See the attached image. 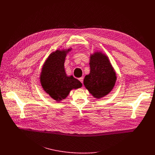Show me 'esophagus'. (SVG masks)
<instances>
[{
	"instance_id": "1",
	"label": "esophagus",
	"mask_w": 155,
	"mask_h": 155,
	"mask_svg": "<svg viewBox=\"0 0 155 155\" xmlns=\"http://www.w3.org/2000/svg\"><path fill=\"white\" fill-rule=\"evenodd\" d=\"M79 80L80 81V82L83 84V77H81L79 78Z\"/></svg>"
}]
</instances>
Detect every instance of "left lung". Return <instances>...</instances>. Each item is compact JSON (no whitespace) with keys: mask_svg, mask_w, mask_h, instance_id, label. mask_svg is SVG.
Instances as JSON below:
<instances>
[{"mask_svg":"<svg viewBox=\"0 0 155 155\" xmlns=\"http://www.w3.org/2000/svg\"><path fill=\"white\" fill-rule=\"evenodd\" d=\"M90 73L83 84L96 98H101L112 91L117 80L116 74L107 56L96 52L90 57Z\"/></svg>","mask_w":155,"mask_h":155,"instance_id":"left-lung-1","label":"left lung"}]
</instances>
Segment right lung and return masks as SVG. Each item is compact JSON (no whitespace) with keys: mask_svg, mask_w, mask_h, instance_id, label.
Wrapping results in <instances>:
<instances>
[{"mask_svg":"<svg viewBox=\"0 0 155 155\" xmlns=\"http://www.w3.org/2000/svg\"><path fill=\"white\" fill-rule=\"evenodd\" d=\"M69 50H56L52 53L44 64L40 75L43 90L57 101L64 99L72 90L82 86L78 80L72 75L68 77L65 72V58Z\"/></svg>","mask_w":155,"mask_h":155,"instance_id":"obj_1","label":"right lung"}]
</instances>
